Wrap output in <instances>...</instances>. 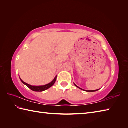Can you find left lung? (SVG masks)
I'll use <instances>...</instances> for the list:
<instances>
[{"label":"left lung","instance_id":"obj_1","mask_svg":"<svg viewBox=\"0 0 128 128\" xmlns=\"http://www.w3.org/2000/svg\"><path fill=\"white\" fill-rule=\"evenodd\" d=\"M74 85H75V86H76V87H77V88H79V89H82V90H83V89H81V88H79L78 86H76V85L74 84ZM98 90H85V91H86V92H96V91H98Z\"/></svg>","mask_w":128,"mask_h":128}]
</instances>
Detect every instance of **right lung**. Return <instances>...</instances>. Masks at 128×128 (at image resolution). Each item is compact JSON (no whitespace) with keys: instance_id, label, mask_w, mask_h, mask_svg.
Here are the masks:
<instances>
[{"instance_id":"right-lung-1","label":"right lung","mask_w":128,"mask_h":128,"mask_svg":"<svg viewBox=\"0 0 128 128\" xmlns=\"http://www.w3.org/2000/svg\"><path fill=\"white\" fill-rule=\"evenodd\" d=\"M56 78H57V76H55V78H54V79L51 82V83L48 84L46 85H45V86H30V85L26 83H25L23 80L21 79V82L23 83L24 84H25L26 86H27L28 88H30V89H31L33 91H34V92H42V91H44V90H46L48 89H49L51 86H52L54 84H55L56 80Z\"/></svg>"}]
</instances>
